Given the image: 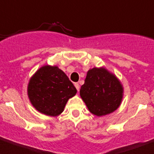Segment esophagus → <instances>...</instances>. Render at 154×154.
<instances>
[{
    "mask_svg": "<svg viewBox=\"0 0 154 154\" xmlns=\"http://www.w3.org/2000/svg\"><path fill=\"white\" fill-rule=\"evenodd\" d=\"M75 88L77 91H79V88H80V86H79V83H75Z\"/></svg>",
    "mask_w": 154,
    "mask_h": 154,
    "instance_id": "1",
    "label": "esophagus"
}]
</instances>
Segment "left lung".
Wrapping results in <instances>:
<instances>
[{
	"mask_svg": "<svg viewBox=\"0 0 154 154\" xmlns=\"http://www.w3.org/2000/svg\"><path fill=\"white\" fill-rule=\"evenodd\" d=\"M124 91V86L115 74L105 67H94L86 73L79 94L91 113L102 116L120 107Z\"/></svg>",
	"mask_w": 154,
	"mask_h": 154,
	"instance_id": "left-lung-1",
	"label": "left lung"
}]
</instances>
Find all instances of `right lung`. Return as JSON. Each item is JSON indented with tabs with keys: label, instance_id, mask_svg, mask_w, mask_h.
<instances>
[{
	"label": "right lung",
	"instance_id": "1",
	"mask_svg": "<svg viewBox=\"0 0 154 154\" xmlns=\"http://www.w3.org/2000/svg\"><path fill=\"white\" fill-rule=\"evenodd\" d=\"M77 90L67 75L56 65L42 66L30 78L27 95L33 107L40 113L57 116Z\"/></svg>",
	"mask_w": 154,
	"mask_h": 154
}]
</instances>
